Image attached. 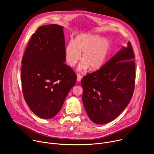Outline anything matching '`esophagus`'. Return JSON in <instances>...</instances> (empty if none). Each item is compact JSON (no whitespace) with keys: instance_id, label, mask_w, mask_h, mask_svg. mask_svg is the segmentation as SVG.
<instances>
[{"instance_id":"1","label":"esophagus","mask_w":154,"mask_h":154,"mask_svg":"<svg viewBox=\"0 0 154 154\" xmlns=\"http://www.w3.org/2000/svg\"><path fill=\"white\" fill-rule=\"evenodd\" d=\"M81 80H82V76H81L80 75L78 74L77 76V81L78 82H79L81 81Z\"/></svg>"}]
</instances>
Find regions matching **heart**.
<instances>
[{
  "label": "heart",
  "instance_id": "1",
  "mask_svg": "<svg viewBox=\"0 0 154 154\" xmlns=\"http://www.w3.org/2000/svg\"><path fill=\"white\" fill-rule=\"evenodd\" d=\"M110 48L109 41L96 35H83L74 41H69L65 47V57L68 64L74 66L81 58L77 71L84 72L88 68L91 71L100 68L105 63Z\"/></svg>",
  "mask_w": 154,
  "mask_h": 154
}]
</instances>
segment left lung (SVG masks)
Returning <instances> with one entry per match:
<instances>
[{
  "label": "left lung",
  "instance_id": "1",
  "mask_svg": "<svg viewBox=\"0 0 154 154\" xmlns=\"http://www.w3.org/2000/svg\"><path fill=\"white\" fill-rule=\"evenodd\" d=\"M135 56L131 44L122 49L97 71L81 80L82 100L90 119L105 124L116 118L133 96Z\"/></svg>",
  "mask_w": 154,
  "mask_h": 154
}]
</instances>
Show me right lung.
Returning <instances> with one entry per match:
<instances>
[{
    "label": "right lung",
    "instance_id": "1",
    "mask_svg": "<svg viewBox=\"0 0 154 154\" xmlns=\"http://www.w3.org/2000/svg\"><path fill=\"white\" fill-rule=\"evenodd\" d=\"M63 27L41 26L33 34L22 60L21 81L25 100L42 119L54 117L61 109L77 75L64 63Z\"/></svg>",
    "mask_w": 154,
    "mask_h": 154
}]
</instances>
